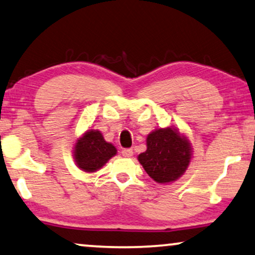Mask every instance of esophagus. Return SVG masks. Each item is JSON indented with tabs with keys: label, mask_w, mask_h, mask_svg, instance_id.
Wrapping results in <instances>:
<instances>
[{
	"label": "esophagus",
	"mask_w": 255,
	"mask_h": 255,
	"mask_svg": "<svg viewBox=\"0 0 255 255\" xmlns=\"http://www.w3.org/2000/svg\"><path fill=\"white\" fill-rule=\"evenodd\" d=\"M121 153H123L124 157H127V158H129V157L132 156V150L131 149H124L123 151H121Z\"/></svg>",
	"instance_id": "34e87169"
}]
</instances>
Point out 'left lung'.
I'll return each instance as SVG.
<instances>
[{
    "label": "left lung",
    "instance_id": "8db88e82",
    "mask_svg": "<svg viewBox=\"0 0 255 255\" xmlns=\"http://www.w3.org/2000/svg\"><path fill=\"white\" fill-rule=\"evenodd\" d=\"M191 141L173 126L157 128L146 136V150L137 159L146 173L158 184L178 180L191 164Z\"/></svg>",
    "mask_w": 255,
    "mask_h": 255
}]
</instances>
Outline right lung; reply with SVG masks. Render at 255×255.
<instances>
[{
    "label": "right lung",
    "instance_id": "obj_1",
    "mask_svg": "<svg viewBox=\"0 0 255 255\" xmlns=\"http://www.w3.org/2000/svg\"><path fill=\"white\" fill-rule=\"evenodd\" d=\"M118 150L112 143L105 141L98 129H88L76 139L73 156L80 170L93 173L117 155Z\"/></svg>",
    "mask_w": 255,
    "mask_h": 255
}]
</instances>
